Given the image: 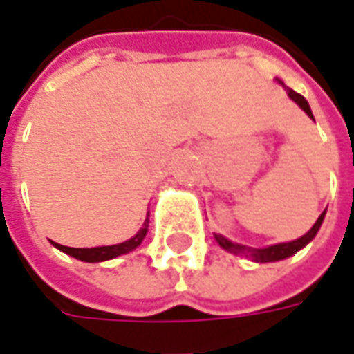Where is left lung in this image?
<instances>
[{
  "mask_svg": "<svg viewBox=\"0 0 354 354\" xmlns=\"http://www.w3.org/2000/svg\"><path fill=\"white\" fill-rule=\"evenodd\" d=\"M285 88H287V95L290 96V98H292L298 106L302 108V110H304L312 120H314V116H312V110H310L308 100H306L302 95L295 93L292 88H288V86H285ZM324 217H326V211L319 215L318 221L314 223V227L310 228L304 236L297 238V240H292V242L273 244V246H268V248H248V246H242V244H234V242H230V240H227L225 236H221V234H215V240L218 242V246L225 248V250L230 252V254H236V256L238 254H244V256L252 258L254 261H258V263H269V261H279V259L290 258V256H295V254H297L298 250H302V248L306 246L310 240L318 234L319 227H322V223H324Z\"/></svg>",
  "mask_w": 354,
  "mask_h": 354,
  "instance_id": "obj_1",
  "label": "left lung"
}]
</instances>
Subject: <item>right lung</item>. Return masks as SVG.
<instances>
[{"label":"right lung","instance_id":"add662e5","mask_svg":"<svg viewBox=\"0 0 354 354\" xmlns=\"http://www.w3.org/2000/svg\"><path fill=\"white\" fill-rule=\"evenodd\" d=\"M147 228H149V213H147L145 223H143V228H139L136 236H131L126 242L122 244H114V246H98V248H69V246H62V244H56L54 246L62 252H66L67 256L71 258L81 259V261H88V263H96V261H106V259H114L118 256H124V254H129L131 250H136L143 238L147 234Z\"/></svg>","mask_w":354,"mask_h":354}]
</instances>
